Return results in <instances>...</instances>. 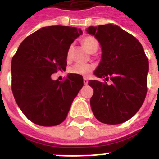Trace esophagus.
I'll use <instances>...</instances> for the list:
<instances>
[{"label":"esophagus","instance_id":"1","mask_svg":"<svg viewBox=\"0 0 159 159\" xmlns=\"http://www.w3.org/2000/svg\"><path fill=\"white\" fill-rule=\"evenodd\" d=\"M83 83H84L85 85H87V84L89 83V80H88V78H86V77L83 78Z\"/></svg>","mask_w":159,"mask_h":159}]
</instances>
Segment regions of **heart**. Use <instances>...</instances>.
Returning a JSON list of instances; mask_svg holds the SVG:
<instances>
[{
  "instance_id": "b5f03b06",
  "label": "heart",
  "mask_w": 159,
  "mask_h": 159,
  "mask_svg": "<svg viewBox=\"0 0 159 159\" xmlns=\"http://www.w3.org/2000/svg\"><path fill=\"white\" fill-rule=\"evenodd\" d=\"M83 43L84 47L86 48L90 52H93L94 51H97L98 49V41H97L93 36H87L85 38H83ZM71 51L72 48L71 47L69 48L68 52H67V57L70 58L71 55ZM93 70V66L91 65H81V64H76L71 67L70 71L75 74H79V75H88L89 73Z\"/></svg>"
}]
</instances>
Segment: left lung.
I'll return each mask as SVG.
<instances>
[{"instance_id":"left-lung-1","label":"left lung","mask_w":159,"mask_h":159,"mask_svg":"<svg viewBox=\"0 0 159 159\" xmlns=\"http://www.w3.org/2000/svg\"><path fill=\"white\" fill-rule=\"evenodd\" d=\"M100 42L102 54L94 76L111 84L89 80L90 106L94 117L107 124L124 123L142 106L147 91L148 59L140 42L119 26L108 24L86 30Z\"/></svg>"}]
</instances>
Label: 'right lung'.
Masks as SVG:
<instances>
[{
  "label": "right lung",
  "instance_id": "right-lung-1",
  "mask_svg": "<svg viewBox=\"0 0 159 159\" xmlns=\"http://www.w3.org/2000/svg\"><path fill=\"white\" fill-rule=\"evenodd\" d=\"M83 34L70 26L42 27L26 37L12 57V91L27 118L40 126H55L67 117L83 86V76L69 74L64 82L52 80L65 70L70 44Z\"/></svg>",
  "mask_w": 159,
  "mask_h": 159
}]
</instances>
